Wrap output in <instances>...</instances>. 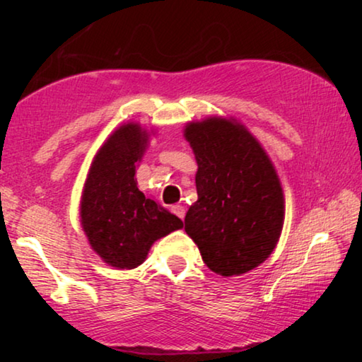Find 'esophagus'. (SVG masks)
Masks as SVG:
<instances>
[{
	"label": "esophagus",
	"mask_w": 362,
	"mask_h": 362,
	"mask_svg": "<svg viewBox=\"0 0 362 362\" xmlns=\"http://www.w3.org/2000/svg\"><path fill=\"white\" fill-rule=\"evenodd\" d=\"M171 211L175 212V214L180 217V219H185V214H186V211H185V207L182 206H180V204H176V206H173L171 207Z\"/></svg>",
	"instance_id": "1"
}]
</instances>
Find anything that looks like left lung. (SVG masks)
<instances>
[{"mask_svg": "<svg viewBox=\"0 0 362 362\" xmlns=\"http://www.w3.org/2000/svg\"><path fill=\"white\" fill-rule=\"evenodd\" d=\"M186 140L196 155L197 201L186 234L216 274H245L275 249L284 226V192L260 143L224 118L189 123Z\"/></svg>", "mask_w": 362, "mask_h": 362, "instance_id": "1", "label": "left lung"}]
</instances>
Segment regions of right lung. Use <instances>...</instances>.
<instances>
[{
    "label": "right lung",
    "instance_id": "right-lung-1",
    "mask_svg": "<svg viewBox=\"0 0 362 362\" xmlns=\"http://www.w3.org/2000/svg\"><path fill=\"white\" fill-rule=\"evenodd\" d=\"M148 135L133 123L108 138L93 158L81 202L82 227L92 249L117 269H135L153 242L182 227V221L138 189L135 165Z\"/></svg>",
    "mask_w": 362,
    "mask_h": 362
}]
</instances>
